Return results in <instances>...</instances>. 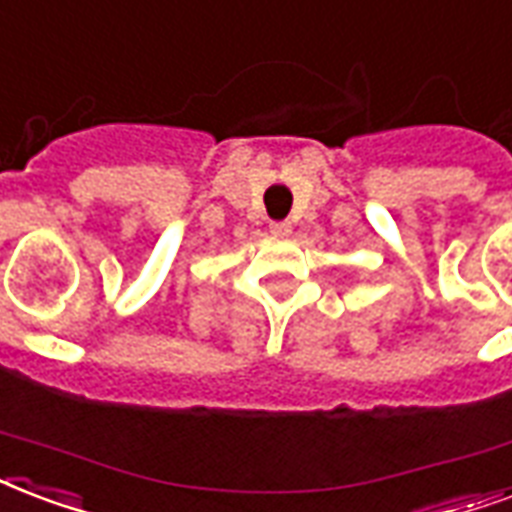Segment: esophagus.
Masks as SVG:
<instances>
[{
	"label": "esophagus",
	"instance_id": "1",
	"mask_svg": "<svg viewBox=\"0 0 512 512\" xmlns=\"http://www.w3.org/2000/svg\"><path fill=\"white\" fill-rule=\"evenodd\" d=\"M271 233L273 236H279V239H287V236L292 233V225L290 222H273Z\"/></svg>",
	"mask_w": 512,
	"mask_h": 512
}]
</instances>
